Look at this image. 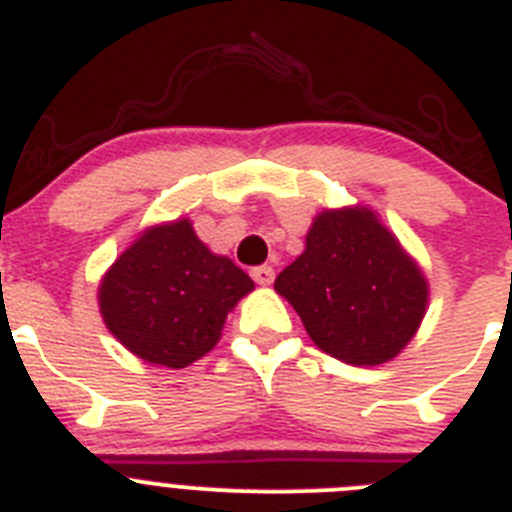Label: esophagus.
<instances>
[{
  "mask_svg": "<svg viewBox=\"0 0 512 512\" xmlns=\"http://www.w3.org/2000/svg\"><path fill=\"white\" fill-rule=\"evenodd\" d=\"M252 278H255L257 285H270L275 278V270L270 265H260V267H252Z\"/></svg>",
  "mask_w": 512,
  "mask_h": 512,
  "instance_id": "34e87169",
  "label": "esophagus"
}]
</instances>
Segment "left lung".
Masks as SVG:
<instances>
[{"instance_id": "1", "label": "left lung", "mask_w": 512, "mask_h": 512, "mask_svg": "<svg viewBox=\"0 0 512 512\" xmlns=\"http://www.w3.org/2000/svg\"><path fill=\"white\" fill-rule=\"evenodd\" d=\"M321 352L347 365H382L411 342L428 285L398 239L367 209L324 211L306 250L275 278Z\"/></svg>"}]
</instances>
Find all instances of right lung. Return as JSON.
Here are the masks:
<instances>
[{"instance_id":"obj_1","label":"right lung","mask_w":512,"mask_h":512,"mask_svg":"<svg viewBox=\"0 0 512 512\" xmlns=\"http://www.w3.org/2000/svg\"><path fill=\"white\" fill-rule=\"evenodd\" d=\"M255 288L229 257L211 255L191 222L147 229L117 257L99 288L107 329L132 354L186 367L222 336L234 303Z\"/></svg>"}]
</instances>
